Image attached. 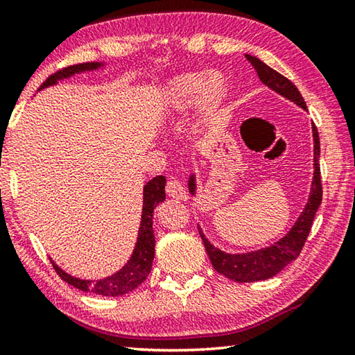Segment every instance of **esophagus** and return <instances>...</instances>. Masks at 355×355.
<instances>
[{"label":"esophagus","instance_id":"34e87169","mask_svg":"<svg viewBox=\"0 0 355 355\" xmlns=\"http://www.w3.org/2000/svg\"><path fill=\"white\" fill-rule=\"evenodd\" d=\"M166 192H167V196L172 197V199H177V200H184L186 197H188V196H186L188 192H186V189L183 188V184L180 183L177 178H171L169 182H167Z\"/></svg>","mask_w":355,"mask_h":355}]
</instances>
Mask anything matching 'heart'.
Returning a JSON list of instances; mask_svg holds the SVG:
<instances>
[{
  "label": "heart",
  "instance_id": "heart-1",
  "mask_svg": "<svg viewBox=\"0 0 355 355\" xmlns=\"http://www.w3.org/2000/svg\"><path fill=\"white\" fill-rule=\"evenodd\" d=\"M227 95V80L218 70H191L175 75L161 89L158 110L173 119L197 103V119L211 123L219 117Z\"/></svg>",
  "mask_w": 355,
  "mask_h": 355
}]
</instances>
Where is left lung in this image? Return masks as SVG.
I'll return each mask as SVG.
<instances>
[{
  "label": "left lung",
  "mask_w": 355,
  "mask_h": 355,
  "mask_svg": "<svg viewBox=\"0 0 355 355\" xmlns=\"http://www.w3.org/2000/svg\"><path fill=\"white\" fill-rule=\"evenodd\" d=\"M245 58L252 64V67L255 69L258 78H260V81L264 86H268L275 94L282 95L286 100L293 101L294 105L302 107L304 111H307V105H305L302 95H300L297 87L290 80H286L284 75L277 73V71L260 61L258 58L250 55H245ZM311 131H313V182H311L309 200L305 203L302 213H300L296 222H294V225L284 238H280L279 241L268 245V248H261L258 250L245 252V254H227V252L214 248L199 227V233L203 244H205L207 254L209 260H211L213 268L219 274L225 275L230 280L241 282V284L266 280L274 277L275 274H279L286 264H290L299 257L305 241H307L315 214L322 200L320 172V136H318V130L315 125L311 127ZM188 188L191 196H196L197 182L194 172L189 175Z\"/></svg>",
  "instance_id": "left-lung-1"
}]
</instances>
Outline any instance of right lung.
I'll use <instances>...</instances> for the list:
<instances>
[{"label": "right lung", "mask_w": 355, "mask_h": 355, "mask_svg": "<svg viewBox=\"0 0 355 355\" xmlns=\"http://www.w3.org/2000/svg\"><path fill=\"white\" fill-rule=\"evenodd\" d=\"M105 62H84L65 67L62 70L56 71L48 80L42 84L39 91L46 89L50 86H56L59 81L67 80L73 75L86 73V71H94L101 67H105ZM166 177L158 175L150 180L144 186V200H142V216H141V225L139 232H137L136 245L131 254L130 260L125 263L122 269L112 275H107L105 279L98 280H86L78 279L65 272L58 264L51 260L53 266H55L56 272L59 274L64 282L69 285H73L75 288L86 293H94L98 296H123L130 291L136 290L144 280L148 277L150 271H152V263L155 257V233H153V213L158 203L166 200Z\"/></svg>", "instance_id": "1"}]
</instances>
